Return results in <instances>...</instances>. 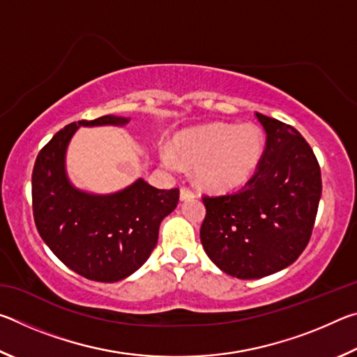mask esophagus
<instances>
[{
    "instance_id": "34e87169",
    "label": "esophagus",
    "mask_w": 357,
    "mask_h": 357,
    "mask_svg": "<svg viewBox=\"0 0 357 357\" xmlns=\"http://www.w3.org/2000/svg\"><path fill=\"white\" fill-rule=\"evenodd\" d=\"M179 197H181V202H185V200H190V198H195V193H193L190 189H187V187H183L179 192Z\"/></svg>"
}]
</instances>
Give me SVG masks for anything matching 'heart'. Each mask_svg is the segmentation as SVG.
<instances>
[{
  "mask_svg": "<svg viewBox=\"0 0 357 357\" xmlns=\"http://www.w3.org/2000/svg\"><path fill=\"white\" fill-rule=\"evenodd\" d=\"M264 134L255 124L215 123L179 132L173 149L162 148L160 160L168 168L179 160L193 167L197 183L204 189L229 190L247 183L264 154Z\"/></svg>",
  "mask_w": 357,
  "mask_h": 357,
  "instance_id": "1",
  "label": "heart"
}]
</instances>
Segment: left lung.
Wrapping results in <instances>:
<instances>
[{
    "mask_svg": "<svg viewBox=\"0 0 357 357\" xmlns=\"http://www.w3.org/2000/svg\"><path fill=\"white\" fill-rule=\"evenodd\" d=\"M266 148L243 189L203 197L200 239L217 268L238 279H261L294 263L309 244L321 172L309 143L279 119L257 113Z\"/></svg>",
    "mask_w": 357,
    "mask_h": 357,
    "instance_id": "8db88e82",
    "label": "left lung"
}]
</instances>
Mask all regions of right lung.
I'll use <instances>...</instances> for the list:
<instances>
[{
    "label": "right lung",
    "mask_w": 357,
    "mask_h": 357,
    "mask_svg": "<svg viewBox=\"0 0 357 357\" xmlns=\"http://www.w3.org/2000/svg\"><path fill=\"white\" fill-rule=\"evenodd\" d=\"M130 118L100 116L66 126L40 149L33 170V214L50 250L74 273L96 282L123 280L154 250L160 222L179 190H160L143 178L113 193H91L70 183L66 153L78 128L123 126Z\"/></svg>",
    "instance_id": "add662e5"
}]
</instances>
